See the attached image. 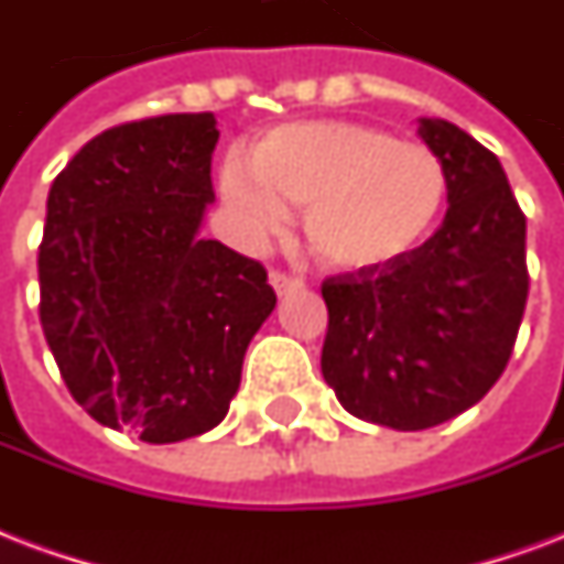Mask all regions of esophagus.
<instances>
[{
	"mask_svg": "<svg viewBox=\"0 0 564 564\" xmlns=\"http://www.w3.org/2000/svg\"><path fill=\"white\" fill-rule=\"evenodd\" d=\"M269 283H272L278 295H286V292L304 286L299 278H292V274H286V272H272V274H269Z\"/></svg>",
	"mask_w": 564,
	"mask_h": 564,
	"instance_id": "34e87169",
	"label": "esophagus"
}]
</instances>
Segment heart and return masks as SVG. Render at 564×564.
Instances as JSON below:
<instances>
[{"mask_svg":"<svg viewBox=\"0 0 564 564\" xmlns=\"http://www.w3.org/2000/svg\"><path fill=\"white\" fill-rule=\"evenodd\" d=\"M230 230L263 245L304 209L307 248L334 272H372L405 260L444 213L449 177L435 150L355 120L283 123L230 156L218 174Z\"/></svg>","mask_w":564,"mask_h":564,"instance_id":"1","label":"heart"}]
</instances>
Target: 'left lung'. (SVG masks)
<instances>
[{
  "instance_id": "left-lung-1",
  "label": "left lung",
  "mask_w": 564,
  "mask_h": 564,
  "mask_svg": "<svg viewBox=\"0 0 564 564\" xmlns=\"http://www.w3.org/2000/svg\"><path fill=\"white\" fill-rule=\"evenodd\" d=\"M446 167L444 225L405 260L322 283V376L367 423L420 432L497 384L521 328L527 218L500 159L449 120L420 118Z\"/></svg>"
}]
</instances>
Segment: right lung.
Wrapping results in <instances>:
<instances>
[{"label": "right lung", "instance_id": "add662e5", "mask_svg": "<svg viewBox=\"0 0 564 564\" xmlns=\"http://www.w3.org/2000/svg\"><path fill=\"white\" fill-rule=\"evenodd\" d=\"M213 111L120 123L46 197L41 325L70 397L148 444L215 429L248 343L274 311L257 260L200 239L213 204Z\"/></svg>", "mask_w": 564, "mask_h": 564}]
</instances>
